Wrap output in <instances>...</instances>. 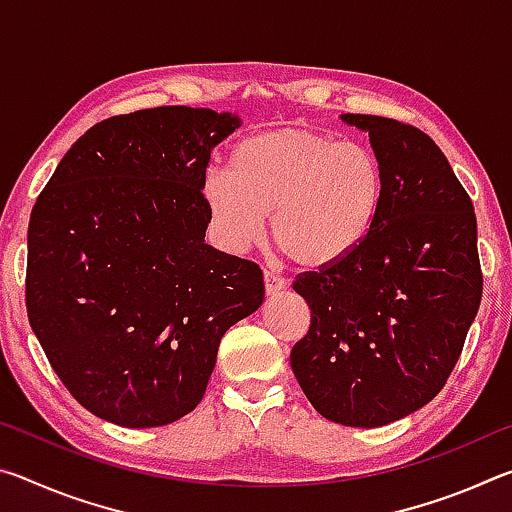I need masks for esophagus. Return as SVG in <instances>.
I'll return each mask as SVG.
<instances>
[{
  "label": "esophagus",
  "mask_w": 512,
  "mask_h": 512,
  "mask_svg": "<svg viewBox=\"0 0 512 512\" xmlns=\"http://www.w3.org/2000/svg\"><path fill=\"white\" fill-rule=\"evenodd\" d=\"M264 284H266L268 296H275V293H280L284 287H287V280L275 271H264Z\"/></svg>",
  "instance_id": "34e87169"
}]
</instances>
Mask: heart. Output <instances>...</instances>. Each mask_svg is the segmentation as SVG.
<instances>
[{"mask_svg":"<svg viewBox=\"0 0 512 512\" xmlns=\"http://www.w3.org/2000/svg\"><path fill=\"white\" fill-rule=\"evenodd\" d=\"M384 196V164L372 146L307 126L246 137L232 151L230 173L212 169L203 183L223 248L244 253L257 244L271 214L275 246L311 271L357 253L375 230Z\"/></svg>","mask_w":512,"mask_h":512,"instance_id":"heart-1","label":"heart"}]
</instances>
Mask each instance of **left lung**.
<instances>
[{"label": "left lung", "instance_id": "8db88e82", "mask_svg": "<svg viewBox=\"0 0 512 512\" xmlns=\"http://www.w3.org/2000/svg\"><path fill=\"white\" fill-rule=\"evenodd\" d=\"M341 119L368 131L386 173L384 207L357 253L293 282L311 325L291 368L323 418L372 429L445 386L479 311L483 273L474 205L436 142L397 119Z\"/></svg>", "mask_w": 512, "mask_h": 512}]
</instances>
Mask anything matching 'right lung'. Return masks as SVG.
I'll return each instance as SVG.
<instances>
[{
  "label": "right lung",
  "instance_id": "right-lung-1",
  "mask_svg": "<svg viewBox=\"0 0 512 512\" xmlns=\"http://www.w3.org/2000/svg\"><path fill=\"white\" fill-rule=\"evenodd\" d=\"M237 126L187 106L103 119L33 205L29 323L101 420L146 429L194 411L223 334L262 305V268L205 244V171Z\"/></svg>",
  "mask_w": 512,
  "mask_h": 512
}]
</instances>
